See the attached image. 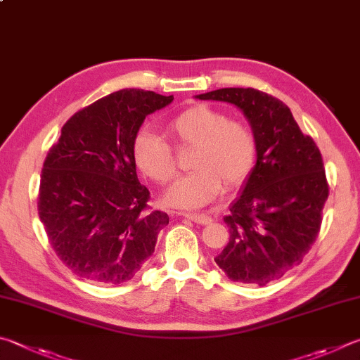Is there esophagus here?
<instances>
[{
    "label": "esophagus",
    "mask_w": 360,
    "mask_h": 360,
    "mask_svg": "<svg viewBox=\"0 0 360 360\" xmlns=\"http://www.w3.org/2000/svg\"><path fill=\"white\" fill-rule=\"evenodd\" d=\"M179 215L191 219L196 224H210L212 218L209 215H202V213H179Z\"/></svg>",
    "instance_id": "obj_1"
}]
</instances>
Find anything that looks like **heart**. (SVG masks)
I'll return each instance as SVG.
<instances>
[{
    "label": "heart",
    "mask_w": 360,
    "mask_h": 360,
    "mask_svg": "<svg viewBox=\"0 0 360 360\" xmlns=\"http://www.w3.org/2000/svg\"><path fill=\"white\" fill-rule=\"evenodd\" d=\"M169 136L180 145L194 147V172L180 176L164 193V202L176 209H200L215 200L224 184L237 186L248 179L256 162V141L251 129L231 122L226 113L209 105H193L167 124ZM136 166L151 180L166 184L175 175L172 147L148 129L132 142Z\"/></svg>",
    "instance_id": "obj_1"
}]
</instances>
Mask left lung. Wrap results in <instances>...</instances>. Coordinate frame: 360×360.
<instances>
[{"instance_id": "obj_1", "label": "left lung", "mask_w": 360, "mask_h": 360, "mask_svg": "<svg viewBox=\"0 0 360 360\" xmlns=\"http://www.w3.org/2000/svg\"><path fill=\"white\" fill-rule=\"evenodd\" d=\"M196 98L236 105L253 129L257 160L224 217L231 237L215 262L231 281L266 286L316 240L329 196L323 158L289 107L267 93L221 88Z\"/></svg>"}]
</instances>
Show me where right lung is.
<instances>
[{
	"instance_id": "obj_1",
	"label": "right lung",
	"mask_w": 360,
	"mask_h": 360,
	"mask_svg": "<svg viewBox=\"0 0 360 360\" xmlns=\"http://www.w3.org/2000/svg\"><path fill=\"white\" fill-rule=\"evenodd\" d=\"M172 101L115 91L74 113L50 148L37 210L56 256L80 278L122 285L153 255L169 217L145 212L150 193L137 179L132 142L145 117Z\"/></svg>"
}]
</instances>
